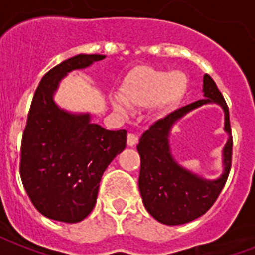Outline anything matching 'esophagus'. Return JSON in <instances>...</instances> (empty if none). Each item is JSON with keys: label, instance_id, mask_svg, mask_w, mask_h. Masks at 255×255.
Segmentation results:
<instances>
[{"label": "esophagus", "instance_id": "obj_1", "mask_svg": "<svg viewBox=\"0 0 255 255\" xmlns=\"http://www.w3.org/2000/svg\"><path fill=\"white\" fill-rule=\"evenodd\" d=\"M139 142V139L136 135H133V133H128L127 135V144L129 147H133V146H136Z\"/></svg>", "mask_w": 255, "mask_h": 255}]
</instances>
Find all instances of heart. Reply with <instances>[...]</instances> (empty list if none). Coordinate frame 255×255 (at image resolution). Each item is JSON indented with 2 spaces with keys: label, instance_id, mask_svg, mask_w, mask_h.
Segmentation results:
<instances>
[{
  "label": "heart",
  "instance_id": "1",
  "mask_svg": "<svg viewBox=\"0 0 255 255\" xmlns=\"http://www.w3.org/2000/svg\"><path fill=\"white\" fill-rule=\"evenodd\" d=\"M188 89V79L182 71L166 72L151 67H139L124 79L120 94L112 97V106L120 115H127V106L150 105L155 116L173 111Z\"/></svg>",
  "mask_w": 255,
  "mask_h": 255
}]
</instances>
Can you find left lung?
<instances>
[{"label":"left lung","mask_w":255,"mask_h":255,"mask_svg":"<svg viewBox=\"0 0 255 255\" xmlns=\"http://www.w3.org/2000/svg\"><path fill=\"white\" fill-rule=\"evenodd\" d=\"M203 97L160 119L140 136L139 191L146 210L157 221L180 225L201 217L212 208L228 179L232 162L230 112L224 97L208 73L203 76ZM206 103H217L225 111V130L229 140L223 149L225 171L216 181H206L179 166L170 153L169 133L173 124L188 111Z\"/></svg>","instance_id":"1"}]
</instances>
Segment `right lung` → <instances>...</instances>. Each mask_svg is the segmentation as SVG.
I'll list each match as a JSON object with an SVG mask.
<instances>
[{
  "label": "right lung",
  "instance_id": "obj_1",
  "mask_svg": "<svg viewBox=\"0 0 255 255\" xmlns=\"http://www.w3.org/2000/svg\"><path fill=\"white\" fill-rule=\"evenodd\" d=\"M78 54L52 68L36 87L27 117L20 176L36 210L47 219L79 223L94 209L101 177L126 149L127 131L91 123L90 113H71L54 101L61 79L104 60Z\"/></svg>",
  "mask_w": 255,
  "mask_h": 255
}]
</instances>
